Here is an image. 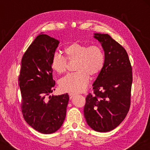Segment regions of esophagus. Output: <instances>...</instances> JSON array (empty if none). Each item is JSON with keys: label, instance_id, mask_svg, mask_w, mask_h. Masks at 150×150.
Masks as SVG:
<instances>
[{"label": "esophagus", "instance_id": "esophagus-1", "mask_svg": "<svg viewBox=\"0 0 150 150\" xmlns=\"http://www.w3.org/2000/svg\"><path fill=\"white\" fill-rule=\"evenodd\" d=\"M69 98H70V99H71V98H73V96H75V94H74V93H69Z\"/></svg>", "mask_w": 150, "mask_h": 150}]
</instances>
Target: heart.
<instances>
[{
  "instance_id": "1",
  "label": "heart",
  "mask_w": 150,
  "mask_h": 150,
  "mask_svg": "<svg viewBox=\"0 0 150 150\" xmlns=\"http://www.w3.org/2000/svg\"><path fill=\"white\" fill-rule=\"evenodd\" d=\"M65 57L57 53L52 56L51 65L59 74L66 72L69 62H76V73L69 74L60 80L59 87L65 92L80 93L85 90L89 83L90 76L95 77L103 69L105 56L98 45L73 43L65 49Z\"/></svg>"
}]
</instances>
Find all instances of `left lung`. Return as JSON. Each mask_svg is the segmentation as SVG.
Listing matches in <instances>:
<instances>
[{"label": "left lung", "mask_w": 150, "mask_h": 150, "mask_svg": "<svg viewBox=\"0 0 150 150\" xmlns=\"http://www.w3.org/2000/svg\"><path fill=\"white\" fill-rule=\"evenodd\" d=\"M105 52L103 69L93 83L94 95L86 97L84 116L93 130L106 132L116 128L130 106L132 69L126 50L108 34H94Z\"/></svg>", "instance_id": "8db88e82"}]
</instances>
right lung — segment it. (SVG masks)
Returning <instances> with one entry per match:
<instances>
[{
	"mask_svg": "<svg viewBox=\"0 0 150 150\" xmlns=\"http://www.w3.org/2000/svg\"><path fill=\"white\" fill-rule=\"evenodd\" d=\"M59 43L46 34L38 35L22 57L18 78L24 120L45 134L55 132L62 126L69 98L67 93L50 95L55 85L51 61Z\"/></svg>",
	"mask_w": 150,
	"mask_h": 150,
	"instance_id": "1",
	"label": "right lung"
}]
</instances>
